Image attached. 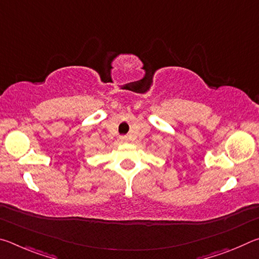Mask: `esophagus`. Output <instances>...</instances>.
I'll return each mask as SVG.
<instances>
[{
  "label": "esophagus",
  "mask_w": 259,
  "mask_h": 259,
  "mask_svg": "<svg viewBox=\"0 0 259 259\" xmlns=\"http://www.w3.org/2000/svg\"><path fill=\"white\" fill-rule=\"evenodd\" d=\"M121 142H123V143H125V142H128V137H121Z\"/></svg>",
  "instance_id": "1"
}]
</instances>
